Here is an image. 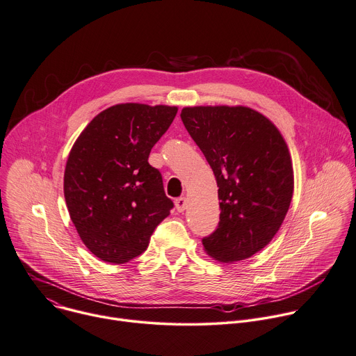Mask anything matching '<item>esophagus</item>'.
<instances>
[{"label":"esophagus","mask_w":356,"mask_h":356,"mask_svg":"<svg viewBox=\"0 0 356 356\" xmlns=\"http://www.w3.org/2000/svg\"><path fill=\"white\" fill-rule=\"evenodd\" d=\"M175 205H176V209H177L179 212H183V211L187 208V198H186V197H179V198H176Z\"/></svg>","instance_id":"34e87169"}]
</instances>
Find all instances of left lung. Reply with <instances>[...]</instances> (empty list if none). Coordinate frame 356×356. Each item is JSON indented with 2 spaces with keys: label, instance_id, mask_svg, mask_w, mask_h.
I'll return each mask as SVG.
<instances>
[{
  "label": "left lung",
  "instance_id": "1",
  "mask_svg": "<svg viewBox=\"0 0 356 356\" xmlns=\"http://www.w3.org/2000/svg\"><path fill=\"white\" fill-rule=\"evenodd\" d=\"M180 117L219 187V225L202 239L204 250L220 263L246 260L273 241L289 209L288 145L271 120L246 106L184 107Z\"/></svg>",
  "mask_w": 356,
  "mask_h": 356
}]
</instances>
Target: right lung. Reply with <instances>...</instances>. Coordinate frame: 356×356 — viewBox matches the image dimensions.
Instances as JSON below:
<instances>
[{
    "mask_svg": "<svg viewBox=\"0 0 356 356\" xmlns=\"http://www.w3.org/2000/svg\"><path fill=\"white\" fill-rule=\"evenodd\" d=\"M176 113V106L114 104L92 118L70 151L67 208L83 245L106 263L143 254L173 208L148 156Z\"/></svg>",
    "mask_w": 356,
    "mask_h": 356,
    "instance_id": "add662e5",
    "label": "right lung"
}]
</instances>
